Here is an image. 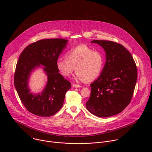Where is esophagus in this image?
<instances>
[{
	"label": "esophagus",
	"instance_id": "34e87169",
	"mask_svg": "<svg viewBox=\"0 0 152 152\" xmlns=\"http://www.w3.org/2000/svg\"><path fill=\"white\" fill-rule=\"evenodd\" d=\"M73 86L75 88H81L82 86L80 85H78V84H75V83H73Z\"/></svg>",
	"mask_w": 152,
	"mask_h": 152
}]
</instances>
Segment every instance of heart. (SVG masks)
<instances>
[{"label":"heart","mask_w":152,"mask_h":152,"mask_svg":"<svg viewBox=\"0 0 152 152\" xmlns=\"http://www.w3.org/2000/svg\"><path fill=\"white\" fill-rule=\"evenodd\" d=\"M66 57L58 58L56 61L57 69L64 77H69L75 69L77 79L90 82L100 76L104 67L103 55L100 52L93 51L85 45H80L70 49Z\"/></svg>","instance_id":"heart-1"}]
</instances>
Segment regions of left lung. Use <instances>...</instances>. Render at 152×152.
I'll return each instance as SVG.
<instances>
[{"label": "left lung", "mask_w": 152, "mask_h": 152, "mask_svg": "<svg viewBox=\"0 0 152 152\" xmlns=\"http://www.w3.org/2000/svg\"><path fill=\"white\" fill-rule=\"evenodd\" d=\"M104 50L106 62L100 76L91 85L86 107L99 117L120 113L131 102L137 80L135 62L121 45L111 41L93 40Z\"/></svg>", "instance_id": "8db88e82"}]
</instances>
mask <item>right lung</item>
I'll return each instance as SVG.
<instances>
[{"label":"right lung","mask_w":152,"mask_h":152,"mask_svg":"<svg viewBox=\"0 0 152 152\" xmlns=\"http://www.w3.org/2000/svg\"><path fill=\"white\" fill-rule=\"evenodd\" d=\"M67 39H41L28 46L21 52L14 74V85L18 95L30 113L40 117H50L62 107L71 83L59 73L56 61L67 47ZM38 68L46 74L45 87L38 94L30 92V75Z\"/></svg>","instance_id":"obj_1"}]
</instances>
